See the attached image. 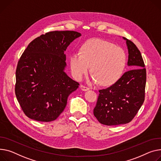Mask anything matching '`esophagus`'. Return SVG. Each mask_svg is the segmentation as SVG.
I'll return each mask as SVG.
<instances>
[{
    "instance_id": "obj_1",
    "label": "esophagus",
    "mask_w": 161,
    "mask_h": 161,
    "mask_svg": "<svg viewBox=\"0 0 161 161\" xmlns=\"http://www.w3.org/2000/svg\"><path fill=\"white\" fill-rule=\"evenodd\" d=\"M80 89H81L83 91H86L89 90V87H85V86H84V85H82L80 86Z\"/></svg>"
}]
</instances>
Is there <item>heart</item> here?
Listing matches in <instances>:
<instances>
[{"mask_svg":"<svg viewBox=\"0 0 161 161\" xmlns=\"http://www.w3.org/2000/svg\"><path fill=\"white\" fill-rule=\"evenodd\" d=\"M126 55L122 48L100 39H92L81 45L80 52L70 57V67L75 79L81 80L90 69L88 81L110 85L120 78L125 69Z\"/></svg>","mask_w":161,"mask_h":161,"instance_id":"b5f03b06","label":"heart"}]
</instances>
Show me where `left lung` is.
Wrapping results in <instances>:
<instances>
[{
  "mask_svg": "<svg viewBox=\"0 0 161 161\" xmlns=\"http://www.w3.org/2000/svg\"><path fill=\"white\" fill-rule=\"evenodd\" d=\"M128 50L127 65L130 67L112 86L99 91L94 109L98 122L106 125L125 124L131 122L144 101L146 70L136 46L125 37Z\"/></svg>",
  "mask_w": 161,
  "mask_h": 161,
  "instance_id": "left-lung-1",
  "label": "left lung"
}]
</instances>
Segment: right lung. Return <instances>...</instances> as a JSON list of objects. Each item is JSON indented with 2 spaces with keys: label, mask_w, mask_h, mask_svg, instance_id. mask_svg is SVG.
<instances>
[{
  "label": "right lung",
  "mask_w": 161,
  "mask_h": 161,
  "mask_svg": "<svg viewBox=\"0 0 161 161\" xmlns=\"http://www.w3.org/2000/svg\"><path fill=\"white\" fill-rule=\"evenodd\" d=\"M81 35L53 31L36 38L21 56L16 69L15 95L25 114L39 122L55 120L79 83L65 73V51Z\"/></svg>",
  "instance_id": "1"
}]
</instances>
